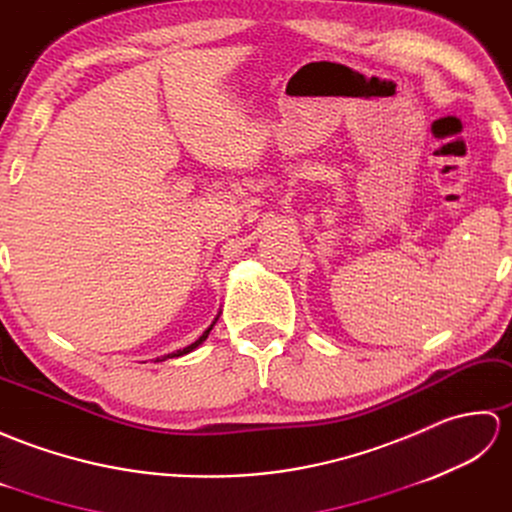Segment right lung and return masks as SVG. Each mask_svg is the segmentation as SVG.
<instances>
[{
	"label": "right lung",
	"instance_id": "1",
	"mask_svg": "<svg viewBox=\"0 0 512 512\" xmlns=\"http://www.w3.org/2000/svg\"><path fill=\"white\" fill-rule=\"evenodd\" d=\"M212 326H214V322L210 324V328H208V331L206 333H203L199 339H197V342H192L190 346H186V348H181V350H177V352H170V355H164L162 359L160 357H157V361H164V359H173V357H181V355H188V352L190 350H195L199 344H203V342H206V337L210 335V331H212Z\"/></svg>",
	"mask_w": 512,
	"mask_h": 512
}]
</instances>
